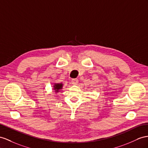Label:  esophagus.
<instances>
[{"label": "esophagus", "instance_id": "1", "mask_svg": "<svg viewBox=\"0 0 148 148\" xmlns=\"http://www.w3.org/2000/svg\"><path fill=\"white\" fill-rule=\"evenodd\" d=\"M77 83H78V80L76 79H73L71 80V84L73 85H75V86L77 85Z\"/></svg>", "mask_w": 148, "mask_h": 148}]
</instances>
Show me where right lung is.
Wrapping results in <instances>:
<instances>
[{"label": "right lung", "instance_id": "right-lung-1", "mask_svg": "<svg viewBox=\"0 0 148 148\" xmlns=\"http://www.w3.org/2000/svg\"><path fill=\"white\" fill-rule=\"evenodd\" d=\"M63 88V84L62 83H54L53 85V89H54V92L56 93L59 92Z\"/></svg>", "mask_w": 148, "mask_h": 148}]
</instances>
